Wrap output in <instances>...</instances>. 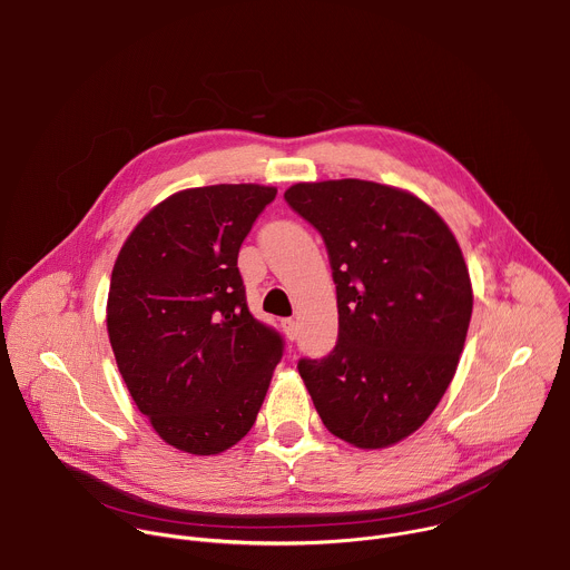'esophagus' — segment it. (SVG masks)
<instances>
[{
    "label": "esophagus",
    "instance_id": "34e87169",
    "mask_svg": "<svg viewBox=\"0 0 570 570\" xmlns=\"http://www.w3.org/2000/svg\"><path fill=\"white\" fill-rule=\"evenodd\" d=\"M282 330H284L288 341H295V336H297V320H293V317L282 320Z\"/></svg>",
    "mask_w": 570,
    "mask_h": 570
}]
</instances>
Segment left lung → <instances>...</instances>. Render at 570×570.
Returning a JSON list of instances; mask_svg holds the SVG:
<instances>
[{"label":"left lung","mask_w":570,"mask_h":570,"mask_svg":"<svg viewBox=\"0 0 570 570\" xmlns=\"http://www.w3.org/2000/svg\"><path fill=\"white\" fill-rule=\"evenodd\" d=\"M286 203L324 238L338 343L299 376L330 433L358 449L413 435L460 363L473 308L462 250L411 191L370 180L297 183Z\"/></svg>","instance_id":"obj_1"}]
</instances>
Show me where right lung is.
I'll use <instances>...</instances> for the list:
<instances>
[{
    "mask_svg": "<svg viewBox=\"0 0 570 570\" xmlns=\"http://www.w3.org/2000/svg\"><path fill=\"white\" fill-rule=\"evenodd\" d=\"M275 187L212 185L155 205L110 277L108 336L124 383L155 433L216 455L253 429L282 336L253 317L236 259Z\"/></svg>",
    "mask_w": 570,
    "mask_h": 570,
    "instance_id": "right-lung-1",
    "label": "right lung"
}]
</instances>
